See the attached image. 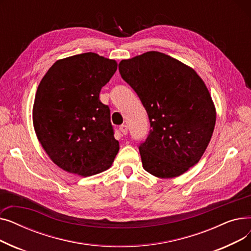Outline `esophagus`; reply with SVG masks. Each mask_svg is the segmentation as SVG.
<instances>
[{
    "label": "esophagus",
    "mask_w": 251,
    "mask_h": 251,
    "mask_svg": "<svg viewBox=\"0 0 251 251\" xmlns=\"http://www.w3.org/2000/svg\"><path fill=\"white\" fill-rule=\"evenodd\" d=\"M119 129H120V131L124 135H126L128 133V126L127 125H121Z\"/></svg>",
    "instance_id": "1"
}]
</instances>
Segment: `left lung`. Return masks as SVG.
Masks as SVG:
<instances>
[{"label":"left lung","instance_id":"obj_1","mask_svg":"<svg viewBox=\"0 0 251 251\" xmlns=\"http://www.w3.org/2000/svg\"><path fill=\"white\" fill-rule=\"evenodd\" d=\"M119 72L146 109L151 130L140 143L143 169L174 178L199 163L212 138L216 109L202 79L160 51L122 60Z\"/></svg>","mask_w":251,"mask_h":251}]
</instances>
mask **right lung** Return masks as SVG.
<instances>
[{
  "mask_svg": "<svg viewBox=\"0 0 251 251\" xmlns=\"http://www.w3.org/2000/svg\"><path fill=\"white\" fill-rule=\"evenodd\" d=\"M116 70L115 60L84 52L57 61L37 87L32 110L36 136L66 172L92 176L114 162L119 142L100 92Z\"/></svg>",
  "mask_w": 251,
  "mask_h": 251,
  "instance_id": "right-lung-1",
  "label": "right lung"
}]
</instances>
